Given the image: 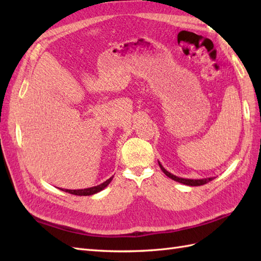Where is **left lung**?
Segmentation results:
<instances>
[{
  "mask_svg": "<svg viewBox=\"0 0 261 261\" xmlns=\"http://www.w3.org/2000/svg\"><path fill=\"white\" fill-rule=\"evenodd\" d=\"M158 164H159V166H160V169H162V170L164 171V174H165L166 176H168L169 178H171V179L175 180V181L181 182V184H184V185H188V186H201V185L206 184V182H208V181H211L212 179H214V177H207V178H201V179L181 178V177L175 176V175H173L171 173H169L168 170H166V169L163 167V165L160 164L159 162H158Z\"/></svg>",
  "mask_w": 261,
  "mask_h": 261,
  "instance_id": "left-lung-1",
  "label": "left lung"
}]
</instances>
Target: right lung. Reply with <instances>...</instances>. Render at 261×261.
<instances>
[{
	"label": "right lung",
	"mask_w": 261,
	"mask_h": 261,
	"mask_svg": "<svg viewBox=\"0 0 261 261\" xmlns=\"http://www.w3.org/2000/svg\"><path fill=\"white\" fill-rule=\"evenodd\" d=\"M113 177H111V178H109L108 180H105L104 182H102V184H99L97 186H94V187H90V188H85V190H65V192H68L70 194H74V195H80V196H88V195H93V194H96L98 192H101L102 190H104L105 187H107L111 180H112Z\"/></svg>",
	"instance_id": "right-lung-1"
}]
</instances>
